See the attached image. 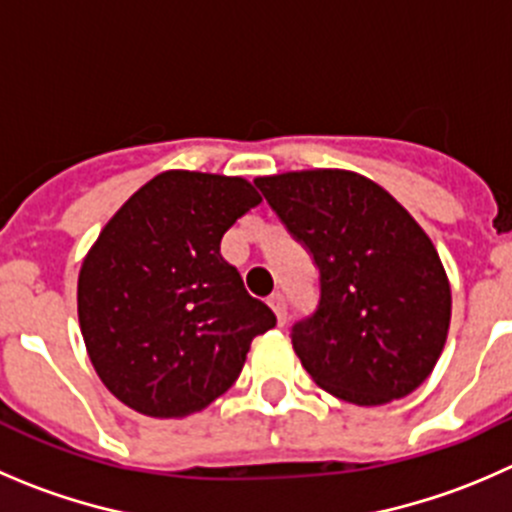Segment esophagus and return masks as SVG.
<instances>
[{
	"label": "esophagus",
	"instance_id": "1",
	"mask_svg": "<svg viewBox=\"0 0 512 512\" xmlns=\"http://www.w3.org/2000/svg\"><path fill=\"white\" fill-rule=\"evenodd\" d=\"M269 306H271V311H274L276 314V321H279L281 326L286 324V299L281 294H271L269 296Z\"/></svg>",
	"mask_w": 512,
	"mask_h": 512
}]
</instances>
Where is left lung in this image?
I'll return each instance as SVG.
<instances>
[{
    "label": "left lung",
    "instance_id": "8db88e82",
    "mask_svg": "<svg viewBox=\"0 0 512 512\" xmlns=\"http://www.w3.org/2000/svg\"><path fill=\"white\" fill-rule=\"evenodd\" d=\"M253 183L319 266V309L291 334L301 367L359 407L415 392L445 349L452 314L450 279L420 223L354 170H289Z\"/></svg>",
    "mask_w": 512,
    "mask_h": 512
}]
</instances>
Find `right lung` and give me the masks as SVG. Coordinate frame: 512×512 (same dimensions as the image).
Segmentation results:
<instances>
[{
  "instance_id": "add662e5",
  "label": "right lung",
  "mask_w": 512,
  "mask_h": 512,
  "mask_svg": "<svg viewBox=\"0 0 512 512\" xmlns=\"http://www.w3.org/2000/svg\"><path fill=\"white\" fill-rule=\"evenodd\" d=\"M261 196L241 175L165 170L118 208L82 259L77 316L110 392L148 417L201 412L276 326L221 238Z\"/></svg>"
}]
</instances>
